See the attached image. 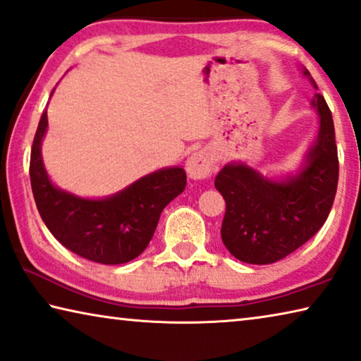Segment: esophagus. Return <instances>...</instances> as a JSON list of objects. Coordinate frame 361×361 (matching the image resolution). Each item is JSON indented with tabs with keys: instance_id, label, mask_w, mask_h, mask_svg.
<instances>
[{
	"instance_id": "obj_1",
	"label": "esophagus",
	"mask_w": 361,
	"mask_h": 361,
	"mask_svg": "<svg viewBox=\"0 0 361 361\" xmlns=\"http://www.w3.org/2000/svg\"><path fill=\"white\" fill-rule=\"evenodd\" d=\"M186 171L191 180H205L210 176L212 171V157L209 152L199 151L194 152L192 156L188 159L186 162Z\"/></svg>"
}]
</instances>
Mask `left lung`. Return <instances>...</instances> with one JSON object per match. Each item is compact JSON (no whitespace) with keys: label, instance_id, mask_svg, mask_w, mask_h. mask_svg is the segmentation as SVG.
<instances>
[{"label":"left lung","instance_id":"8db88e82","mask_svg":"<svg viewBox=\"0 0 361 361\" xmlns=\"http://www.w3.org/2000/svg\"><path fill=\"white\" fill-rule=\"evenodd\" d=\"M310 82L318 90L312 77ZM312 106L319 114L318 141L299 175L276 183L243 164H228L216 175L215 188L226 202L221 241L238 260L254 265L281 260L328 219L339 180L334 122L323 94H314Z\"/></svg>","mask_w":361,"mask_h":361}]
</instances>
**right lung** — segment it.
Here are the masks:
<instances>
[{
  "instance_id": "add662e5",
  "label": "right lung",
  "mask_w": 361,
  "mask_h": 361,
  "mask_svg": "<svg viewBox=\"0 0 361 361\" xmlns=\"http://www.w3.org/2000/svg\"><path fill=\"white\" fill-rule=\"evenodd\" d=\"M47 127L44 111L30 154L32 191L44 225L64 247L87 260L118 265L136 259L152 239L165 205L185 190V170L154 171L107 199L77 197L48 178L39 149Z\"/></svg>"
}]
</instances>
